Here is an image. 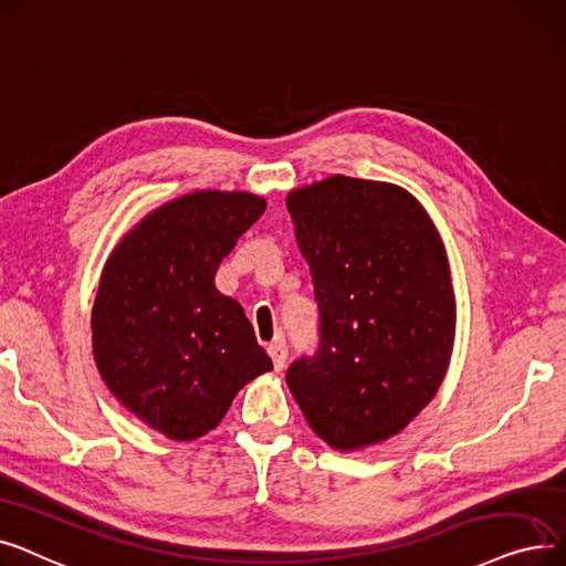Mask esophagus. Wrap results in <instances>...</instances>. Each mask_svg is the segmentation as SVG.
<instances>
[{
    "mask_svg": "<svg viewBox=\"0 0 566 566\" xmlns=\"http://www.w3.org/2000/svg\"><path fill=\"white\" fill-rule=\"evenodd\" d=\"M266 349H269V357H272V361H274V368H276V370H281V368H283V364H285V357H287V345H285V338H283V336L274 338L272 343L266 345Z\"/></svg>",
    "mask_w": 566,
    "mask_h": 566,
    "instance_id": "34e87169",
    "label": "esophagus"
}]
</instances>
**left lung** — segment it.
Segmentation results:
<instances>
[{"mask_svg": "<svg viewBox=\"0 0 566 566\" xmlns=\"http://www.w3.org/2000/svg\"><path fill=\"white\" fill-rule=\"evenodd\" d=\"M287 211L317 302V347L287 387L315 433L359 449L400 433L436 396L453 347L447 253L398 186L329 177L292 191Z\"/></svg>", "mask_w": 566, "mask_h": 566, "instance_id": "8db88e82", "label": "left lung"}]
</instances>
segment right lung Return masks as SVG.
I'll return each instance as SVG.
<instances>
[{"label":"right lung","mask_w":566,"mask_h":566,"mask_svg":"<svg viewBox=\"0 0 566 566\" xmlns=\"http://www.w3.org/2000/svg\"><path fill=\"white\" fill-rule=\"evenodd\" d=\"M264 207L251 193L184 196L151 211L103 266L92 311L101 378L170 440L209 433L237 391L272 370L244 308L213 285Z\"/></svg>","instance_id":"obj_1"}]
</instances>
